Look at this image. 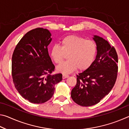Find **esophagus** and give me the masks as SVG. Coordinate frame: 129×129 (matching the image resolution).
<instances>
[{"label": "esophagus", "mask_w": 129, "mask_h": 129, "mask_svg": "<svg viewBox=\"0 0 129 129\" xmlns=\"http://www.w3.org/2000/svg\"><path fill=\"white\" fill-rule=\"evenodd\" d=\"M69 77V76L68 75H66V74H63L62 75V78L63 79H65V78H68Z\"/></svg>", "instance_id": "34e87169"}]
</instances>
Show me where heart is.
Here are the masks:
<instances>
[{
  "mask_svg": "<svg viewBox=\"0 0 129 129\" xmlns=\"http://www.w3.org/2000/svg\"><path fill=\"white\" fill-rule=\"evenodd\" d=\"M60 45H54L49 52L52 60L60 64L68 55L67 61L57 67V71L62 73H70L78 69L86 71L94 61L97 53V45L95 41L76 35L64 37Z\"/></svg>",
  "mask_w": 129,
  "mask_h": 129,
  "instance_id": "1",
  "label": "heart"
}]
</instances>
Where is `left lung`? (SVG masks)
Wrapping results in <instances>:
<instances>
[{
    "label": "left lung",
    "mask_w": 129,
    "mask_h": 129,
    "mask_svg": "<svg viewBox=\"0 0 129 129\" xmlns=\"http://www.w3.org/2000/svg\"><path fill=\"white\" fill-rule=\"evenodd\" d=\"M97 54L91 66L77 75V84L71 97L82 106L99 103L110 93L117 78L118 55L115 48L103 38L94 36Z\"/></svg>",
    "instance_id": "obj_1"
}]
</instances>
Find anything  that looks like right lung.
<instances>
[{
	"instance_id": "right-lung-1",
	"label": "right lung",
	"mask_w": 129,
	"mask_h": 129,
	"mask_svg": "<svg viewBox=\"0 0 129 129\" xmlns=\"http://www.w3.org/2000/svg\"><path fill=\"white\" fill-rule=\"evenodd\" d=\"M48 30L37 28L17 43L12 57V76L19 94L34 104H43L53 96L61 73L52 74L55 67L48 51L52 40Z\"/></svg>"
}]
</instances>
